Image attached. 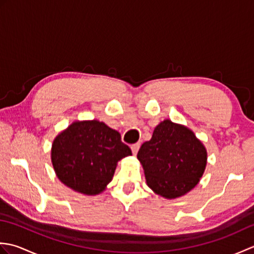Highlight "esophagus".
Wrapping results in <instances>:
<instances>
[{"label":"esophagus","instance_id":"esophagus-1","mask_svg":"<svg viewBox=\"0 0 254 254\" xmlns=\"http://www.w3.org/2000/svg\"><path fill=\"white\" fill-rule=\"evenodd\" d=\"M139 146H141V144L139 143H136V144H133L132 146H131V149H132V153L134 154V155H136L137 154V152H138V148H139Z\"/></svg>","mask_w":254,"mask_h":254}]
</instances>
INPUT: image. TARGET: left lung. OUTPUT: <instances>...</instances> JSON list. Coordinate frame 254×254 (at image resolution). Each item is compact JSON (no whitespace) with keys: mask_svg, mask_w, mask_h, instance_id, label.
I'll return each mask as SVG.
<instances>
[{"mask_svg":"<svg viewBox=\"0 0 254 254\" xmlns=\"http://www.w3.org/2000/svg\"><path fill=\"white\" fill-rule=\"evenodd\" d=\"M147 186L166 198L185 195L195 187L206 167L207 153L194 133L165 120L137 153Z\"/></svg>","mask_w":254,"mask_h":254,"instance_id":"obj_1","label":"left lung"}]
</instances>
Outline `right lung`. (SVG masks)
I'll list each match as a JSON object with an SVG mask.
<instances>
[{
	"mask_svg": "<svg viewBox=\"0 0 254 254\" xmlns=\"http://www.w3.org/2000/svg\"><path fill=\"white\" fill-rule=\"evenodd\" d=\"M130 155L120 133L98 120L73 122L55 138L51 149L59 180L86 195L104 191L118 161Z\"/></svg>",
	"mask_w": 254,
	"mask_h": 254,
	"instance_id": "obj_1",
	"label": "right lung"
}]
</instances>
